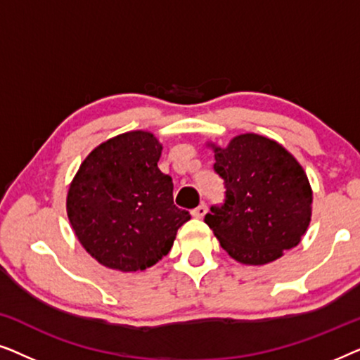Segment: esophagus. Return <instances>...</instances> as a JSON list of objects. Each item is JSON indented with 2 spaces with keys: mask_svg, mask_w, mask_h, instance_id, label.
I'll list each match as a JSON object with an SVG mask.
<instances>
[{
  "mask_svg": "<svg viewBox=\"0 0 360 360\" xmlns=\"http://www.w3.org/2000/svg\"><path fill=\"white\" fill-rule=\"evenodd\" d=\"M206 211H208V206L200 205L198 208H195L193 211H191V216H193V218H203V216L206 214Z\"/></svg>",
  "mask_w": 360,
  "mask_h": 360,
  "instance_id": "34e87169",
  "label": "esophagus"
}]
</instances>
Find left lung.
<instances>
[{"label": "left lung", "mask_w": 360, "mask_h": 360, "mask_svg": "<svg viewBox=\"0 0 360 360\" xmlns=\"http://www.w3.org/2000/svg\"><path fill=\"white\" fill-rule=\"evenodd\" d=\"M224 180L223 206L205 223L221 248L245 265H265L295 248L311 221L313 190L300 162L277 141L245 132L226 147L208 142Z\"/></svg>", "instance_id": "obj_1"}]
</instances>
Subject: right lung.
<instances>
[{"mask_svg":"<svg viewBox=\"0 0 360 360\" xmlns=\"http://www.w3.org/2000/svg\"><path fill=\"white\" fill-rule=\"evenodd\" d=\"M162 144L129 131L96 146L73 176L67 214L83 249L108 269L137 272L174 245L190 213L174 205V184L157 162Z\"/></svg>","mask_w":360,"mask_h":360,"instance_id":"right-lung-1","label":"right lung"}]
</instances>
